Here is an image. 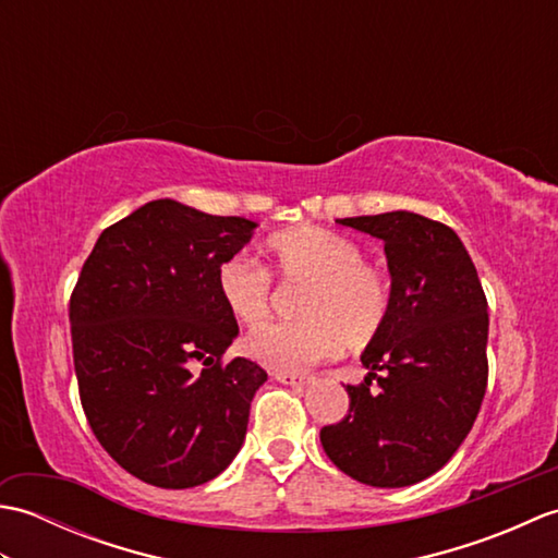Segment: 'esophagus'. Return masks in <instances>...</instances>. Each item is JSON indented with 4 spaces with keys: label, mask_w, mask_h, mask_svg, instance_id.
Listing matches in <instances>:
<instances>
[{
    "label": "esophagus",
    "mask_w": 558,
    "mask_h": 558,
    "mask_svg": "<svg viewBox=\"0 0 558 558\" xmlns=\"http://www.w3.org/2000/svg\"><path fill=\"white\" fill-rule=\"evenodd\" d=\"M276 376V381L286 384V386H298V388H304L314 384V376L312 374H292V372H276L272 374Z\"/></svg>",
    "instance_id": "esophagus-1"
}]
</instances>
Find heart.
I'll use <instances>...</instances> for the list:
<instances>
[{"label": "heart", "instance_id": "b5f03b06", "mask_svg": "<svg viewBox=\"0 0 558 558\" xmlns=\"http://www.w3.org/2000/svg\"><path fill=\"white\" fill-rule=\"evenodd\" d=\"M270 272L286 282H310L300 302L302 322L268 324L246 338L252 360L276 372H304L342 345L362 350L384 333L393 310V286L381 266L362 258L350 236L298 225L268 236ZM220 304L236 324L254 328L270 310V276L246 256L225 258L216 272Z\"/></svg>", "mask_w": 558, "mask_h": 558}]
</instances>
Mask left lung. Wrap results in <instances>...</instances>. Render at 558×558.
Here are the masks:
<instances>
[{
	"mask_svg": "<svg viewBox=\"0 0 558 558\" xmlns=\"http://www.w3.org/2000/svg\"><path fill=\"white\" fill-rule=\"evenodd\" d=\"M340 222L384 242L393 310L360 357L364 384L345 386L348 417L324 426L322 446L352 480L410 487L441 470L477 420L489 376L487 298L448 225L408 210Z\"/></svg>",
	"mask_w": 558,
	"mask_h": 558,
	"instance_id": "obj_1",
	"label": "left lung"
}]
</instances>
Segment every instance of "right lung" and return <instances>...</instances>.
Masks as SVG:
<instances>
[{
	"label": "right lung",
	"instance_id": "add662e5",
	"mask_svg": "<svg viewBox=\"0 0 558 558\" xmlns=\"http://www.w3.org/2000/svg\"><path fill=\"white\" fill-rule=\"evenodd\" d=\"M254 228L150 201L102 230L71 292L83 412L117 465L153 487H198L244 444L268 374L244 357L222 362L240 328L220 304L216 272Z\"/></svg>",
	"mask_w": 558,
	"mask_h": 558
}]
</instances>
